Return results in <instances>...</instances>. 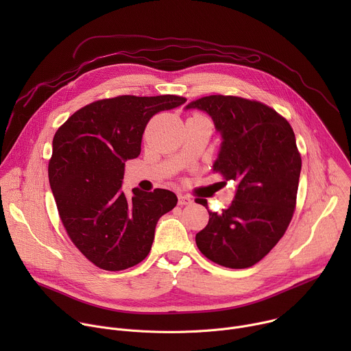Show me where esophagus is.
I'll return each mask as SVG.
<instances>
[{"label": "esophagus", "instance_id": "obj_1", "mask_svg": "<svg viewBox=\"0 0 351 351\" xmlns=\"http://www.w3.org/2000/svg\"><path fill=\"white\" fill-rule=\"evenodd\" d=\"M178 203H179V206H189V204L193 203V199H191L189 195L179 194V195H178Z\"/></svg>", "mask_w": 351, "mask_h": 351}]
</instances>
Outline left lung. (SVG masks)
Listing matches in <instances>:
<instances>
[{
  "instance_id": "1",
  "label": "left lung",
  "mask_w": 351,
  "mask_h": 351,
  "mask_svg": "<svg viewBox=\"0 0 351 351\" xmlns=\"http://www.w3.org/2000/svg\"><path fill=\"white\" fill-rule=\"evenodd\" d=\"M184 110L211 117L222 138L213 169L237 183L229 208L208 211L197 247L222 267H252L275 247L293 217L302 171L294 132L272 108L240 97L207 95Z\"/></svg>"
}]
</instances>
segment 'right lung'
Instances as JSON below:
<instances>
[{
	"instance_id": "right-lung-1",
	"label": "right lung",
	"mask_w": 351,
	"mask_h": 351,
	"mask_svg": "<svg viewBox=\"0 0 351 351\" xmlns=\"http://www.w3.org/2000/svg\"><path fill=\"white\" fill-rule=\"evenodd\" d=\"M186 103L179 95H121L76 111L56 133L48 164L61 221L80 253L106 271L141 263L152 250L158 219L178 203L165 189L128 197L125 162L141 152L144 129L156 114Z\"/></svg>"
}]
</instances>
